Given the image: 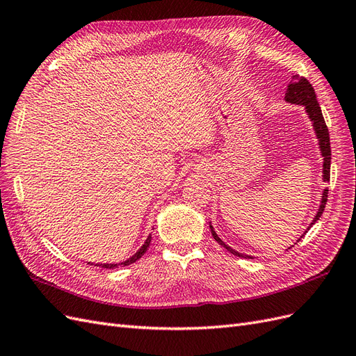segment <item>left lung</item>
Returning a JSON list of instances; mask_svg holds the SVG:
<instances>
[{"label": "left lung", "instance_id": "left-lung-1", "mask_svg": "<svg viewBox=\"0 0 356 356\" xmlns=\"http://www.w3.org/2000/svg\"><path fill=\"white\" fill-rule=\"evenodd\" d=\"M285 99L291 104H300V105H305V108L310 117L312 123H314V127H315V132H316V136H318V141H319V147H321V153H322V157H324V181H330V166H331V147H330V134H328V127L325 124V120H324V115H322V111H321V106L318 104V99H316V93L314 90V88H312V84L309 83L307 79L305 77H298V75H294L293 79H291V81L288 83V88H286V93H285ZM327 199H328V188L324 190V195H322V200H321V207H319V211L316 213V217L314 218V222L315 224L319 217L322 215V212H324L325 209V204H327ZM310 224V227H312ZM211 227V232H212V236L213 239L217 241L221 246H224L225 250H227L229 252H232L233 255L236 257H250V255H243V254H239L238 251L232 250L230 246L225 245L220 238L218 234L215 233V230L212 229V225H209ZM303 238V236H301ZM300 238V239H301ZM298 239V241H300Z\"/></svg>", "mask_w": 356, "mask_h": 356}]
</instances>
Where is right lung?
Here are the masks:
<instances>
[{
    "label": "right lung",
    "mask_w": 356,
    "mask_h": 356,
    "mask_svg": "<svg viewBox=\"0 0 356 356\" xmlns=\"http://www.w3.org/2000/svg\"><path fill=\"white\" fill-rule=\"evenodd\" d=\"M149 242H152V236H148L145 243L141 246V250H139L135 255H132L131 258H129V260H126V261H123V263H118V264H96V266H99V267H102V268H115V267H118V266H129V264H132V263H135L136 260H139V258H141V257L145 254V251L148 250V246H149Z\"/></svg>",
    "instance_id": "right-lung-1"
}]
</instances>
